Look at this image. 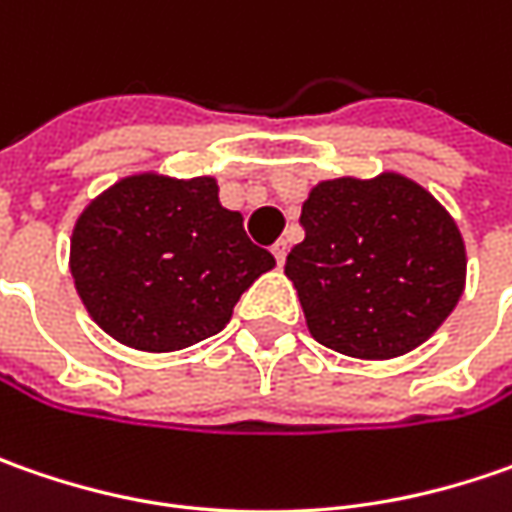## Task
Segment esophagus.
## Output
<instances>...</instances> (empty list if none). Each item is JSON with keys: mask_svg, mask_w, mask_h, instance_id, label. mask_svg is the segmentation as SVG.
<instances>
[{"mask_svg": "<svg viewBox=\"0 0 512 512\" xmlns=\"http://www.w3.org/2000/svg\"><path fill=\"white\" fill-rule=\"evenodd\" d=\"M270 250H273L276 262H279V265H285V256H287V242H285V239H279V242L270 247Z\"/></svg>", "mask_w": 512, "mask_h": 512, "instance_id": "34e87169", "label": "esophagus"}]
</instances>
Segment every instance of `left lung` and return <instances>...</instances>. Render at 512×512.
Returning <instances> with one entry per match:
<instances>
[{
    "mask_svg": "<svg viewBox=\"0 0 512 512\" xmlns=\"http://www.w3.org/2000/svg\"><path fill=\"white\" fill-rule=\"evenodd\" d=\"M287 253L310 336L356 359H393L442 325L464 290L456 222L424 187L384 173L333 179L302 205Z\"/></svg>",
    "mask_w": 512,
    "mask_h": 512,
    "instance_id": "8db88e82",
    "label": "left lung"
}]
</instances>
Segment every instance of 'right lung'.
I'll use <instances>...</instances> for the list:
<instances>
[{"label": "right lung", "mask_w": 512, "mask_h": 512, "mask_svg": "<svg viewBox=\"0 0 512 512\" xmlns=\"http://www.w3.org/2000/svg\"><path fill=\"white\" fill-rule=\"evenodd\" d=\"M276 265L219 205L210 176H130L79 216L70 273L93 322L116 342L168 353L216 336L247 287Z\"/></svg>", "instance_id": "right-lung-1"}]
</instances>
